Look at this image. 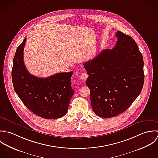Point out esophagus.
<instances>
[{
    "instance_id": "34e87169",
    "label": "esophagus",
    "mask_w": 158,
    "mask_h": 158,
    "mask_svg": "<svg viewBox=\"0 0 158 158\" xmlns=\"http://www.w3.org/2000/svg\"><path fill=\"white\" fill-rule=\"evenodd\" d=\"M80 77H81V78L83 81H85L87 79V77H88V74L87 73H83L82 74H81Z\"/></svg>"
}]
</instances>
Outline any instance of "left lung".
I'll return each mask as SVG.
<instances>
[{
    "mask_svg": "<svg viewBox=\"0 0 158 158\" xmlns=\"http://www.w3.org/2000/svg\"><path fill=\"white\" fill-rule=\"evenodd\" d=\"M116 46L102 51L84 64L86 84L95 114L102 118L125 112L140 94L144 82L143 60L137 43L120 31Z\"/></svg>",
    "mask_w": 158,
    "mask_h": 158,
    "instance_id": "8db88e82",
    "label": "left lung"
}]
</instances>
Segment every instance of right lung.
<instances>
[{
  "label": "right lung",
  "instance_id": "right-lung-1",
  "mask_svg": "<svg viewBox=\"0 0 158 158\" xmlns=\"http://www.w3.org/2000/svg\"><path fill=\"white\" fill-rule=\"evenodd\" d=\"M26 38L16 49L13 62L11 77L14 89L24 105L43 118L63 117L74 94L71 86L73 71L59 73L41 78L29 73L24 63L23 51Z\"/></svg>",
  "mask_w": 158,
  "mask_h": 158
}]
</instances>
